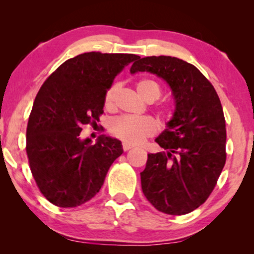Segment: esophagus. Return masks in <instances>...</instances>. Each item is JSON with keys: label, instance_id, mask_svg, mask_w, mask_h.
Wrapping results in <instances>:
<instances>
[{"label": "esophagus", "instance_id": "1", "mask_svg": "<svg viewBox=\"0 0 254 254\" xmlns=\"http://www.w3.org/2000/svg\"><path fill=\"white\" fill-rule=\"evenodd\" d=\"M133 148V145H130V144H128V143H123V149H124V151H127V150H129V149H131Z\"/></svg>", "mask_w": 254, "mask_h": 254}]
</instances>
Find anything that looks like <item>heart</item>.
Here are the masks:
<instances>
[{"mask_svg": "<svg viewBox=\"0 0 254 254\" xmlns=\"http://www.w3.org/2000/svg\"><path fill=\"white\" fill-rule=\"evenodd\" d=\"M136 91L144 102L154 103L161 96V86L154 79L143 78L137 82ZM119 92V84L114 83L106 90L104 96V107L106 111L116 110L117 96ZM173 117V110L170 106H162L157 110V118L161 125L168 124ZM110 133L129 144H140L147 137L152 136L157 130V124L151 118L142 117H119L111 121Z\"/></svg>", "mask_w": 254, "mask_h": 254, "instance_id": "1", "label": "heart"}]
</instances>
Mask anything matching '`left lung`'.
<instances>
[{
    "mask_svg": "<svg viewBox=\"0 0 254 254\" xmlns=\"http://www.w3.org/2000/svg\"><path fill=\"white\" fill-rule=\"evenodd\" d=\"M149 71L170 85L176 111L156 138L164 151L148 154L141 172L142 192L156 209L185 215L213 192L227 152V129L216 90L195 65L171 57L136 59L131 74Z\"/></svg>",
    "mask_w": 254,
    "mask_h": 254,
    "instance_id": "8db88e82",
    "label": "left lung"
}]
</instances>
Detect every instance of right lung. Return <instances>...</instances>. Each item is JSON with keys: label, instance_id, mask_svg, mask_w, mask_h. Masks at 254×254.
I'll return each instance as SVG.
<instances>
[{"label": "right lung", "instance_id": "add662e5", "mask_svg": "<svg viewBox=\"0 0 254 254\" xmlns=\"http://www.w3.org/2000/svg\"><path fill=\"white\" fill-rule=\"evenodd\" d=\"M135 54L90 52L52 72L34 99L26 128V154L38 189L51 203L82 206L102 189L112 163L123 154L117 138L81 140L83 125H97L104 96Z\"/></svg>", "mask_w": 254, "mask_h": 254}]
</instances>
